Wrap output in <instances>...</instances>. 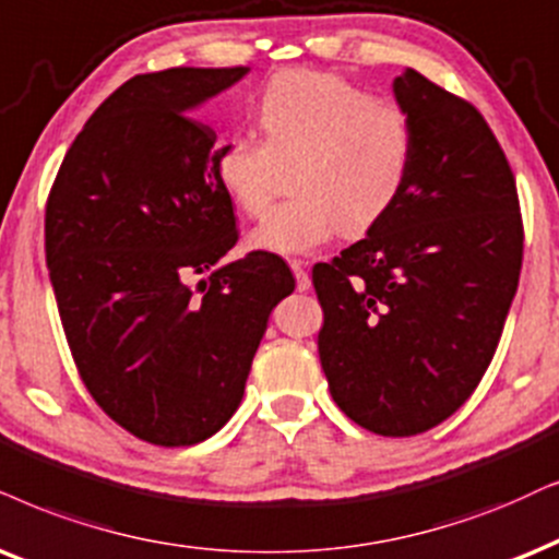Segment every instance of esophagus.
Returning a JSON list of instances; mask_svg holds the SVG:
<instances>
[{"label": "esophagus", "mask_w": 559, "mask_h": 559, "mask_svg": "<svg viewBox=\"0 0 559 559\" xmlns=\"http://www.w3.org/2000/svg\"><path fill=\"white\" fill-rule=\"evenodd\" d=\"M288 265H292V271H294L296 292H309L312 281H309V273H307V267H304L301 260H288Z\"/></svg>", "instance_id": "esophagus-1"}]
</instances>
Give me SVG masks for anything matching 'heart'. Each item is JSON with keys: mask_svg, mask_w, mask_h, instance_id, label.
I'll return each mask as SVG.
<instances>
[{"mask_svg": "<svg viewBox=\"0 0 559 559\" xmlns=\"http://www.w3.org/2000/svg\"><path fill=\"white\" fill-rule=\"evenodd\" d=\"M255 118L263 141L231 133L214 154L218 186L247 216L265 214L278 167L296 162V198L252 229L255 250L304 255L341 231L366 235L397 206L415 162L402 105L373 100L341 74L292 69L260 90Z\"/></svg>", "mask_w": 559, "mask_h": 559, "instance_id": "obj_1", "label": "heart"}]
</instances>
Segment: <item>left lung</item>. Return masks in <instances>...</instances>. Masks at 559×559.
Returning a JSON list of instances; mask_svg holds the SVG:
<instances>
[{"label":"left lung","instance_id":"obj_1","mask_svg":"<svg viewBox=\"0 0 559 559\" xmlns=\"http://www.w3.org/2000/svg\"><path fill=\"white\" fill-rule=\"evenodd\" d=\"M415 129L397 206L312 267L322 371L337 407L379 436L426 433L485 377L524 260L515 178L475 105L407 69Z\"/></svg>","mask_w":559,"mask_h":559}]
</instances>
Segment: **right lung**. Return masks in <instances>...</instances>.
I'll return each instance as SVG.
<instances>
[{
    "mask_svg": "<svg viewBox=\"0 0 559 559\" xmlns=\"http://www.w3.org/2000/svg\"><path fill=\"white\" fill-rule=\"evenodd\" d=\"M247 72L175 67L121 84L46 201V265L76 371L110 420L154 447H193L235 415L267 317L294 292L273 252L216 265L239 229L216 133L188 110Z\"/></svg>",
    "mask_w": 559,
    "mask_h": 559,
    "instance_id": "1",
    "label": "right lung"
}]
</instances>
